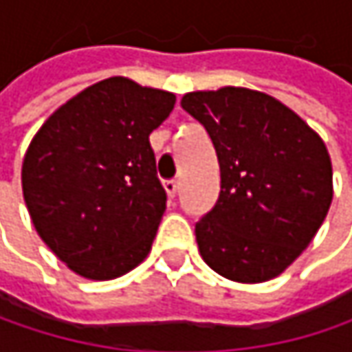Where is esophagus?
<instances>
[{
	"label": "esophagus",
	"mask_w": 352,
	"mask_h": 352,
	"mask_svg": "<svg viewBox=\"0 0 352 352\" xmlns=\"http://www.w3.org/2000/svg\"><path fill=\"white\" fill-rule=\"evenodd\" d=\"M163 185H165L167 195H169V197H175L177 189H179V181H175V179H169V181H165Z\"/></svg>",
	"instance_id": "obj_1"
}]
</instances>
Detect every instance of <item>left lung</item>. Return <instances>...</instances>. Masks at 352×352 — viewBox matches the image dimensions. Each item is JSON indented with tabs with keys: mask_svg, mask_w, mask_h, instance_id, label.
<instances>
[{
	"mask_svg": "<svg viewBox=\"0 0 352 352\" xmlns=\"http://www.w3.org/2000/svg\"><path fill=\"white\" fill-rule=\"evenodd\" d=\"M181 107L204 124L220 163L218 201L195 224L201 258L239 283L281 275L332 201L324 140L294 109L246 87L191 91Z\"/></svg>",
	"mask_w": 352,
	"mask_h": 352,
	"instance_id": "left-lung-1",
	"label": "left lung"
}]
</instances>
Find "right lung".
<instances>
[{"mask_svg": "<svg viewBox=\"0 0 352 352\" xmlns=\"http://www.w3.org/2000/svg\"><path fill=\"white\" fill-rule=\"evenodd\" d=\"M175 96L104 79L58 107L34 134L22 191L38 236L77 275L116 279L151 252L167 208L148 136Z\"/></svg>", "mask_w": 352, "mask_h": 352, "instance_id": "add662e5", "label": "right lung"}]
</instances>
